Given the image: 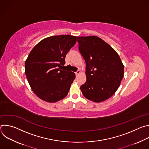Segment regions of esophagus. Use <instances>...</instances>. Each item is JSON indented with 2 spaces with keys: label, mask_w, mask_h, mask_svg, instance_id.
<instances>
[{
  "label": "esophagus",
  "mask_w": 149,
  "mask_h": 149,
  "mask_svg": "<svg viewBox=\"0 0 149 149\" xmlns=\"http://www.w3.org/2000/svg\"><path fill=\"white\" fill-rule=\"evenodd\" d=\"M79 74H80V71H77L75 72V75H76V77H77Z\"/></svg>",
  "instance_id": "34e87169"
}]
</instances>
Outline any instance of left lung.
<instances>
[{
  "label": "left lung",
  "mask_w": 149,
  "mask_h": 149,
  "mask_svg": "<svg viewBox=\"0 0 149 149\" xmlns=\"http://www.w3.org/2000/svg\"><path fill=\"white\" fill-rule=\"evenodd\" d=\"M78 49L86 63L87 80L80 87L84 96L100 102L111 97L124 76V65L116 51L95 36L77 37Z\"/></svg>",
  "instance_id": "1"
}]
</instances>
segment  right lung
<instances>
[{
  "label": "right lung",
  "mask_w": 149,
  "mask_h": 149,
  "mask_svg": "<svg viewBox=\"0 0 149 149\" xmlns=\"http://www.w3.org/2000/svg\"><path fill=\"white\" fill-rule=\"evenodd\" d=\"M76 42L74 36H52L40 41L31 51L25 62V74L39 98L55 102L67 95L75 76L62 70L61 65H64L66 55Z\"/></svg>",
  "instance_id": "obj_1"
}]
</instances>
